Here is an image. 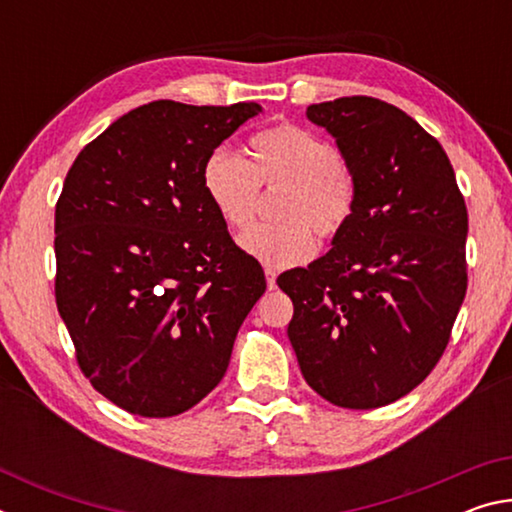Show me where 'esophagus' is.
<instances>
[{"label":"esophagus","instance_id":"1","mask_svg":"<svg viewBox=\"0 0 512 512\" xmlns=\"http://www.w3.org/2000/svg\"><path fill=\"white\" fill-rule=\"evenodd\" d=\"M264 275H266V284H268V289H275V280H277L275 268L266 266V268H264Z\"/></svg>","mask_w":512,"mask_h":512}]
</instances>
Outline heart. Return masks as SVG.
I'll return each mask as SVG.
<instances>
[{
    "label": "heart",
    "mask_w": 512,
    "mask_h": 512,
    "mask_svg": "<svg viewBox=\"0 0 512 512\" xmlns=\"http://www.w3.org/2000/svg\"><path fill=\"white\" fill-rule=\"evenodd\" d=\"M250 160L214 149L201 169L205 196L221 221L241 230L253 221L259 187H284L275 203L277 223H262L239 237L257 262L287 268L307 262L318 237L329 239L348 225L354 207V178L332 146L305 128L282 124L257 133Z\"/></svg>",
    "instance_id": "heart-1"
}]
</instances>
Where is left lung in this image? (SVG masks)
<instances>
[{
	"label": "left lung",
	"mask_w": 512,
	"mask_h": 512,
	"mask_svg": "<svg viewBox=\"0 0 512 512\" xmlns=\"http://www.w3.org/2000/svg\"><path fill=\"white\" fill-rule=\"evenodd\" d=\"M354 178L332 248L277 277L293 302L289 341L314 391L377 409L443 357L467 289V207L443 146L391 103L343 97L307 108Z\"/></svg>",
	"instance_id": "left-lung-1"
}]
</instances>
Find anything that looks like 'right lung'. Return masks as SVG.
<instances>
[{
    "label": "right lung",
    "mask_w": 512,
    "mask_h": 512,
    "mask_svg": "<svg viewBox=\"0 0 512 512\" xmlns=\"http://www.w3.org/2000/svg\"><path fill=\"white\" fill-rule=\"evenodd\" d=\"M259 103L153 101L119 117L67 171L56 203V305L97 391L142 418L192 409L223 379L266 291L201 183Z\"/></svg>",
    "instance_id": "1"
}]
</instances>
